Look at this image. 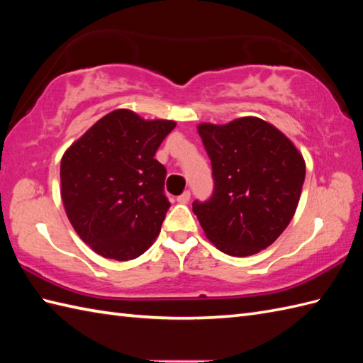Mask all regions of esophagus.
I'll use <instances>...</instances> for the list:
<instances>
[{"label":"esophagus","mask_w":363,"mask_h":363,"mask_svg":"<svg viewBox=\"0 0 363 363\" xmlns=\"http://www.w3.org/2000/svg\"><path fill=\"white\" fill-rule=\"evenodd\" d=\"M176 201L181 203V204H187L190 201V191L189 190L184 191V194H181L179 196L176 198Z\"/></svg>","instance_id":"obj_1"}]
</instances>
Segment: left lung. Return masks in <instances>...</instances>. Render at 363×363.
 Wrapping results in <instances>:
<instances>
[{
	"label": "left lung",
	"instance_id": "obj_1",
	"mask_svg": "<svg viewBox=\"0 0 363 363\" xmlns=\"http://www.w3.org/2000/svg\"><path fill=\"white\" fill-rule=\"evenodd\" d=\"M212 164L213 191L194 201L207 238L229 256L268 248L295 215L306 177L299 151L269 123L245 117L198 126Z\"/></svg>",
	"mask_w": 363,
	"mask_h": 363
}]
</instances>
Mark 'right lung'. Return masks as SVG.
Returning a JSON list of instances; mask_svg holds the SVG:
<instances>
[{
    "mask_svg": "<svg viewBox=\"0 0 363 363\" xmlns=\"http://www.w3.org/2000/svg\"><path fill=\"white\" fill-rule=\"evenodd\" d=\"M118 109L98 120L60 162V195L76 233L99 256L135 259L160 233L169 201L167 169L154 159L174 129Z\"/></svg>",
    "mask_w": 363,
    "mask_h": 363,
    "instance_id": "obj_1",
    "label": "right lung"
}]
</instances>
